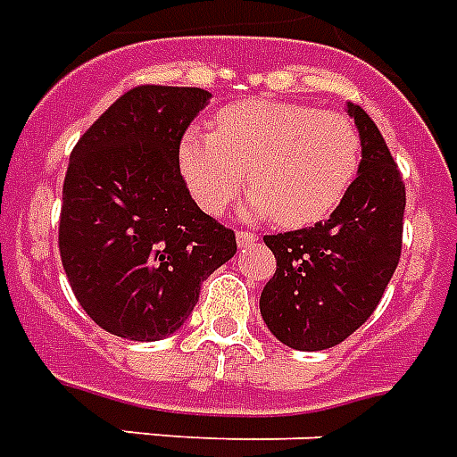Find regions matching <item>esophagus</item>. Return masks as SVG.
Listing matches in <instances>:
<instances>
[{
    "mask_svg": "<svg viewBox=\"0 0 457 457\" xmlns=\"http://www.w3.org/2000/svg\"><path fill=\"white\" fill-rule=\"evenodd\" d=\"M237 242H239V246H249V244L258 242V235L256 232H249V229H239L237 232Z\"/></svg>",
    "mask_w": 457,
    "mask_h": 457,
    "instance_id": "1",
    "label": "esophagus"
}]
</instances>
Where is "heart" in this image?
Returning a JSON list of instances; mask_svg holds the SVG:
<instances>
[{
  "instance_id": "obj_1",
  "label": "heart",
  "mask_w": 457,
  "mask_h": 457,
  "mask_svg": "<svg viewBox=\"0 0 457 457\" xmlns=\"http://www.w3.org/2000/svg\"><path fill=\"white\" fill-rule=\"evenodd\" d=\"M361 154L358 128L341 113L246 99L215 116V132L189 128L182 135L179 170L208 213L228 211L249 179L244 213L305 228L339 206Z\"/></svg>"
}]
</instances>
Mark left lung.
Masks as SVG:
<instances>
[{
    "label": "left lung",
    "mask_w": 457,
    "mask_h": 457,
    "mask_svg": "<svg viewBox=\"0 0 457 457\" xmlns=\"http://www.w3.org/2000/svg\"><path fill=\"white\" fill-rule=\"evenodd\" d=\"M358 178L332 215L312 228L265 235L278 270L261 294V315L282 344L322 351L348 339L375 312L401 261L405 185L375 120L355 104Z\"/></svg>",
    "instance_id": "left-lung-1"
}]
</instances>
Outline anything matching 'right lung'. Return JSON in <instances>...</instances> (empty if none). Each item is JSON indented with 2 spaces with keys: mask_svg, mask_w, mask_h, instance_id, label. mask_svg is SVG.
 Listing matches in <instances>:
<instances>
[{
  "mask_svg": "<svg viewBox=\"0 0 457 457\" xmlns=\"http://www.w3.org/2000/svg\"><path fill=\"white\" fill-rule=\"evenodd\" d=\"M206 89L139 85L73 146L59 220L61 263L78 303L132 341L172 334L201 282L237 253L235 232L196 206L179 142Z\"/></svg>",
  "mask_w": 457,
  "mask_h": 457,
  "instance_id": "right-lung-1",
  "label": "right lung"
}]
</instances>
